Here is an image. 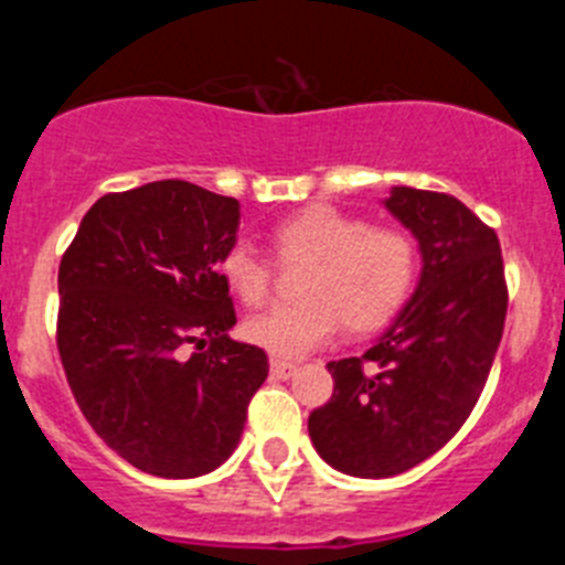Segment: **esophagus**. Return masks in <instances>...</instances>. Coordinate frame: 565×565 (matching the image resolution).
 I'll list each match as a JSON object with an SVG mask.
<instances>
[{
    "instance_id": "34e87169",
    "label": "esophagus",
    "mask_w": 565,
    "mask_h": 565,
    "mask_svg": "<svg viewBox=\"0 0 565 565\" xmlns=\"http://www.w3.org/2000/svg\"><path fill=\"white\" fill-rule=\"evenodd\" d=\"M297 373V364L282 362V359H271V376L274 379H291Z\"/></svg>"
}]
</instances>
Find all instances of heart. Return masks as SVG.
<instances>
[{
  "instance_id": "b5f03b06",
  "label": "heart",
  "mask_w": 565,
  "mask_h": 565,
  "mask_svg": "<svg viewBox=\"0 0 565 565\" xmlns=\"http://www.w3.org/2000/svg\"><path fill=\"white\" fill-rule=\"evenodd\" d=\"M274 252L286 263H308L299 277V302H282L246 319L252 344L279 359H299L326 344L339 322L351 333L384 328L411 299L418 248L407 232L373 228L371 221L333 206H308L279 221ZM223 282L243 302L257 306L268 294V259L237 239L217 263Z\"/></svg>"
}]
</instances>
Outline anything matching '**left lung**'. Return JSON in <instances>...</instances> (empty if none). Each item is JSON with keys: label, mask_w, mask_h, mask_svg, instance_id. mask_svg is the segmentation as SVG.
Instances as JSON below:
<instances>
[{"label": "left lung", "mask_w": 565, "mask_h": 565, "mask_svg": "<svg viewBox=\"0 0 565 565\" xmlns=\"http://www.w3.org/2000/svg\"><path fill=\"white\" fill-rule=\"evenodd\" d=\"M382 203L418 243L416 291L362 356L328 362L333 396L308 416L319 458L353 478L407 472L461 430L507 319L492 228L452 194L393 186Z\"/></svg>", "instance_id": "left-lung-1"}]
</instances>
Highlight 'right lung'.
Here are the masks:
<instances>
[{"label": "right lung", "instance_id": "obj_1", "mask_svg": "<svg viewBox=\"0 0 565 565\" xmlns=\"http://www.w3.org/2000/svg\"><path fill=\"white\" fill-rule=\"evenodd\" d=\"M239 203L186 181L104 194L58 266V353L89 427L158 478H198L237 447L268 376L263 348L228 339L217 263ZM213 339L209 352L182 344Z\"/></svg>", "mask_w": 565, "mask_h": 565}]
</instances>
